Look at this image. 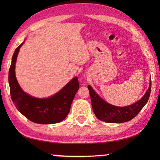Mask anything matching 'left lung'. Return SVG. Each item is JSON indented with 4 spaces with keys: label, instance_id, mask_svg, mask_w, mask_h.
I'll return each instance as SVG.
<instances>
[{
    "label": "left lung",
    "instance_id": "left-lung-1",
    "mask_svg": "<svg viewBox=\"0 0 160 160\" xmlns=\"http://www.w3.org/2000/svg\"><path fill=\"white\" fill-rule=\"evenodd\" d=\"M91 105L96 116L108 123H122L132 120L140 113L148 100L151 91V80L149 87L141 100L127 107H120L107 103L98 96L90 85H88Z\"/></svg>",
    "mask_w": 160,
    "mask_h": 160
}]
</instances>
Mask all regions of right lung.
Listing matches in <instances>:
<instances>
[{
    "instance_id": "1",
    "label": "right lung",
    "mask_w": 160,
    "mask_h": 160,
    "mask_svg": "<svg viewBox=\"0 0 160 160\" xmlns=\"http://www.w3.org/2000/svg\"><path fill=\"white\" fill-rule=\"evenodd\" d=\"M16 49L9 70L10 94L16 108L24 116L38 124H55L62 121L70 111L71 103L79 89L78 77L73 78L54 96L39 99L29 96L19 86L15 75V64L20 48Z\"/></svg>"
}]
</instances>
